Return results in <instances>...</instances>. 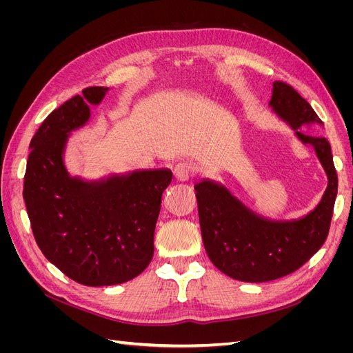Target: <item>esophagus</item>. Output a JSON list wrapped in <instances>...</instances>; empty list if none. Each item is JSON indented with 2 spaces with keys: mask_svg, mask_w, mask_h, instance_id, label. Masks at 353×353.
Returning a JSON list of instances; mask_svg holds the SVG:
<instances>
[{
  "mask_svg": "<svg viewBox=\"0 0 353 353\" xmlns=\"http://www.w3.org/2000/svg\"><path fill=\"white\" fill-rule=\"evenodd\" d=\"M193 174H194V166L188 162H181L174 169V175L178 181H188L193 178Z\"/></svg>",
  "mask_w": 353,
  "mask_h": 353,
  "instance_id": "1",
  "label": "esophagus"
}]
</instances>
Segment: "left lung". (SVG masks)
Returning a JSON list of instances; mask_svg holds the SVG:
<instances>
[{"label": "left lung", "instance_id": "obj_1", "mask_svg": "<svg viewBox=\"0 0 353 353\" xmlns=\"http://www.w3.org/2000/svg\"><path fill=\"white\" fill-rule=\"evenodd\" d=\"M270 105L293 128L299 140L315 148L328 185L318 206L294 221H271L256 215L225 187L210 179L194 185L209 259L221 272L245 283L281 279L311 259L328 236L337 196V172L327 138L299 131L302 125L323 123L311 104L292 85L275 81Z\"/></svg>", "mask_w": 353, "mask_h": 353}]
</instances>
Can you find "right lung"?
I'll return each instance as SVG.
<instances>
[{"label":"right lung","instance_id":"right-lung-1","mask_svg":"<svg viewBox=\"0 0 353 353\" xmlns=\"http://www.w3.org/2000/svg\"><path fill=\"white\" fill-rule=\"evenodd\" d=\"M108 88L90 87L52 110L30 141L23 199L46 258L83 285L130 281L152 262L169 169L137 170L100 181L72 178L63 163L69 134L90 119Z\"/></svg>","mask_w":353,"mask_h":353}]
</instances>
